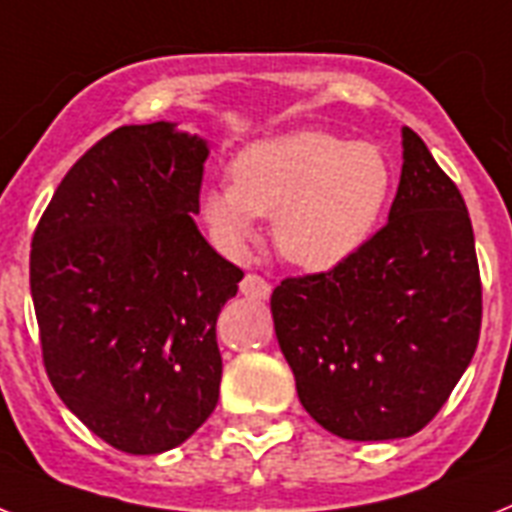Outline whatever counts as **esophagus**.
<instances>
[{"label": "esophagus", "mask_w": 512, "mask_h": 512, "mask_svg": "<svg viewBox=\"0 0 512 512\" xmlns=\"http://www.w3.org/2000/svg\"><path fill=\"white\" fill-rule=\"evenodd\" d=\"M242 294L249 299H268L270 297V284L265 278L255 276V273H247L242 281Z\"/></svg>", "instance_id": "34e87169"}]
</instances>
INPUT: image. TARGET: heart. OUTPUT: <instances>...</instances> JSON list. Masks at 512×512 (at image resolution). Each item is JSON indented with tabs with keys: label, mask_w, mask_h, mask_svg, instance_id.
<instances>
[{
	"label": "heart",
	"mask_w": 512,
	"mask_h": 512,
	"mask_svg": "<svg viewBox=\"0 0 512 512\" xmlns=\"http://www.w3.org/2000/svg\"><path fill=\"white\" fill-rule=\"evenodd\" d=\"M392 184V162L376 144L292 131L239 149L231 184L199 194V220L223 255L242 257L260 215H273V236L286 260L331 270L371 242Z\"/></svg>",
	"instance_id": "1"
}]
</instances>
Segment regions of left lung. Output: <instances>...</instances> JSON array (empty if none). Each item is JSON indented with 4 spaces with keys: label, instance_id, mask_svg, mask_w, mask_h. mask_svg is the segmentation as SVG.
<instances>
[{
    "label": "left lung",
    "instance_id": "8db88e82",
    "mask_svg": "<svg viewBox=\"0 0 512 512\" xmlns=\"http://www.w3.org/2000/svg\"><path fill=\"white\" fill-rule=\"evenodd\" d=\"M270 313L299 402L331 434L405 439L439 413L479 344L481 281L463 197L415 131L389 223L334 270L284 278Z\"/></svg>",
    "mask_w": 512,
    "mask_h": 512
}]
</instances>
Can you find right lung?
Listing matches in <instances>:
<instances>
[{
  "label": "right lung",
  "mask_w": 512,
  "mask_h": 512,
  "mask_svg": "<svg viewBox=\"0 0 512 512\" xmlns=\"http://www.w3.org/2000/svg\"><path fill=\"white\" fill-rule=\"evenodd\" d=\"M207 155L170 120L118 128L68 170L33 234L49 381L128 455L184 444L218 405L215 323L244 273L194 223Z\"/></svg>",
  "instance_id": "obj_1"
}]
</instances>
